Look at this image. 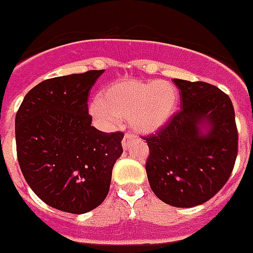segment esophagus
<instances>
[{"mask_svg":"<svg viewBox=\"0 0 253 253\" xmlns=\"http://www.w3.org/2000/svg\"><path fill=\"white\" fill-rule=\"evenodd\" d=\"M134 138H136V136H134L133 133H125L124 138H123V141H121V144H123V147L126 149V148L129 147V142L133 141Z\"/></svg>","mask_w":253,"mask_h":253,"instance_id":"34e87169","label":"esophagus"}]
</instances>
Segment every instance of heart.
<instances>
[{
  "label": "heart",
  "instance_id": "1",
  "mask_svg": "<svg viewBox=\"0 0 253 253\" xmlns=\"http://www.w3.org/2000/svg\"><path fill=\"white\" fill-rule=\"evenodd\" d=\"M178 101V89L170 81L124 80L108 86L92 104L90 113L106 125L128 117L134 130L152 133L173 117Z\"/></svg>",
  "mask_w": 253,
  "mask_h": 253
}]
</instances>
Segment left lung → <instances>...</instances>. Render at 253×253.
I'll return each mask as SVG.
<instances>
[{
	"label": "left lung",
	"instance_id": "left-lung-1",
	"mask_svg": "<svg viewBox=\"0 0 253 253\" xmlns=\"http://www.w3.org/2000/svg\"><path fill=\"white\" fill-rule=\"evenodd\" d=\"M180 111L147 140L152 191L167 204L200 206L225 185L237 156L231 98L211 84L174 79Z\"/></svg>",
	"mask_w": 253,
	"mask_h": 253
}]
</instances>
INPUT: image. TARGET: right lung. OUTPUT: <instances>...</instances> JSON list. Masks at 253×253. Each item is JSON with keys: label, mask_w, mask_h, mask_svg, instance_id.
Wrapping results in <instances>:
<instances>
[{"label": "right lung", "mask_w": 253, "mask_h": 253, "mask_svg": "<svg viewBox=\"0 0 253 253\" xmlns=\"http://www.w3.org/2000/svg\"><path fill=\"white\" fill-rule=\"evenodd\" d=\"M104 70L45 80L16 115L17 159L26 183L47 206L86 213L105 200L123 153V132L92 126L88 97Z\"/></svg>", "instance_id": "right-lung-1"}]
</instances>
